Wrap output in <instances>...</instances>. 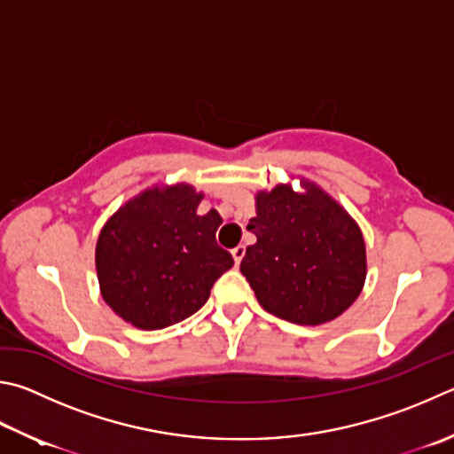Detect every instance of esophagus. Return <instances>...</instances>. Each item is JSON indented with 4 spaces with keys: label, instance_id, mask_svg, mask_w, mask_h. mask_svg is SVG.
Segmentation results:
<instances>
[{
    "label": "esophagus",
    "instance_id": "1",
    "mask_svg": "<svg viewBox=\"0 0 454 454\" xmlns=\"http://www.w3.org/2000/svg\"><path fill=\"white\" fill-rule=\"evenodd\" d=\"M244 254H246V246H236V248L232 250V258H234V262H236V266L238 263L242 262V258H244Z\"/></svg>",
    "mask_w": 454,
    "mask_h": 454
}]
</instances>
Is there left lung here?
I'll return each mask as SVG.
<instances>
[{
	"label": "left lung",
	"mask_w": 454,
	"mask_h": 454,
	"mask_svg": "<svg viewBox=\"0 0 454 454\" xmlns=\"http://www.w3.org/2000/svg\"><path fill=\"white\" fill-rule=\"evenodd\" d=\"M303 192L278 184L255 194L240 271L260 306L298 325H319L348 309L367 276L364 234L343 206L300 178Z\"/></svg>",
	"instance_id": "8db88e82"
}]
</instances>
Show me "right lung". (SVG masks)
I'll use <instances>...</instances> for the list:
<instances>
[{
    "mask_svg": "<svg viewBox=\"0 0 454 454\" xmlns=\"http://www.w3.org/2000/svg\"><path fill=\"white\" fill-rule=\"evenodd\" d=\"M191 184L153 186L106 220L95 266L103 300L127 324L162 329L199 311L216 279L234 266L216 244L222 218L200 216Z\"/></svg>",
    "mask_w": 454,
    "mask_h": 454,
    "instance_id": "obj_1",
    "label": "right lung"
}]
</instances>
